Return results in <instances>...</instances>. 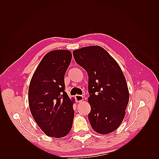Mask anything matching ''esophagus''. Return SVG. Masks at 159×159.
<instances>
[{
    "mask_svg": "<svg viewBox=\"0 0 159 159\" xmlns=\"http://www.w3.org/2000/svg\"><path fill=\"white\" fill-rule=\"evenodd\" d=\"M75 99L76 101V102H80L81 101L84 100V97L82 95H75Z\"/></svg>",
    "mask_w": 159,
    "mask_h": 159,
    "instance_id": "esophagus-1",
    "label": "esophagus"
}]
</instances>
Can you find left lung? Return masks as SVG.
Segmentation results:
<instances>
[{"instance_id": "8db88e82", "label": "left lung", "mask_w": 159, "mask_h": 159, "mask_svg": "<svg viewBox=\"0 0 159 159\" xmlns=\"http://www.w3.org/2000/svg\"><path fill=\"white\" fill-rule=\"evenodd\" d=\"M77 64L88 74V119L95 131L108 134L116 130L124 119L129 103L127 81L117 61L103 48L88 46L75 50Z\"/></svg>"}]
</instances>
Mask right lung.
Segmentation results:
<instances>
[{
  "mask_svg": "<svg viewBox=\"0 0 159 159\" xmlns=\"http://www.w3.org/2000/svg\"><path fill=\"white\" fill-rule=\"evenodd\" d=\"M71 60L69 50L50 52L38 66L30 83V112L38 125L49 137H63L72 127L74 100L65 91L64 83Z\"/></svg>",
  "mask_w": 159,
  "mask_h": 159,
  "instance_id": "obj_1",
  "label": "right lung"
}]
</instances>
